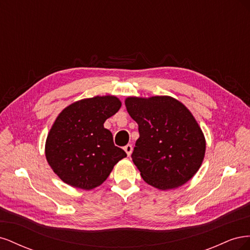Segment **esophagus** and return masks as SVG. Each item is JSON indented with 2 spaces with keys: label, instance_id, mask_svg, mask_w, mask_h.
I'll return each instance as SVG.
<instances>
[{
  "label": "esophagus",
  "instance_id": "esophagus-1",
  "mask_svg": "<svg viewBox=\"0 0 250 250\" xmlns=\"http://www.w3.org/2000/svg\"><path fill=\"white\" fill-rule=\"evenodd\" d=\"M132 146L130 145V144H128V145H126L125 147H124V150H125V152L127 153V155L128 156H130V154L132 153Z\"/></svg>",
  "mask_w": 250,
  "mask_h": 250
}]
</instances>
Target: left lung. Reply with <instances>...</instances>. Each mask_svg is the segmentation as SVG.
Instances as JSON below:
<instances>
[{
    "label": "left lung",
    "instance_id": "1",
    "mask_svg": "<svg viewBox=\"0 0 250 250\" xmlns=\"http://www.w3.org/2000/svg\"><path fill=\"white\" fill-rule=\"evenodd\" d=\"M125 105L139 125L131 157L142 178L163 191L188 183L199 170L207 145L192 112L170 96L128 97Z\"/></svg>",
    "mask_w": 250,
    "mask_h": 250
}]
</instances>
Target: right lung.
Segmentation results:
<instances>
[{
	"label": "right lung",
	"mask_w": 250,
	"mask_h": 250,
	"mask_svg": "<svg viewBox=\"0 0 250 250\" xmlns=\"http://www.w3.org/2000/svg\"><path fill=\"white\" fill-rule=\"evenodd\" d=\"M116 96H96L66 106L48 133L44 153L53 172L71 187L93 190L126 157L104 122L121 108Z\"/></svg>",
	"instance_id": "obj_1"
}]
</instances>
